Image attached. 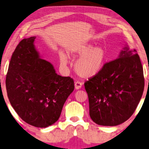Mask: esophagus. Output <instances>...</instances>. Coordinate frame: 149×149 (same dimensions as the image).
I'll return each mask as SVG.
<instances>
[{
	"instance_id": "obj_1",
	"label": "esophagus",
	"mask_w": 149,
	"mask_h": 149,
	"mask_svg": "<svg viewBox=\"0 0 149 149\" xmlns=\"http://www.w3.org/2000/svg\"><path fill=\"white\" fill-rule=\"evenodd\" d=\"M82 86V82H79V81L75 82L74 87H75V88H76L77 90H79V89L81 88Z\"/></svg>"
}]
</instances>
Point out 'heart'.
Here are the masks:
<instances>
[{
  "label": "heart",
  "instance_id": "1",
  "mask_svg": "<svg viewBox=\"0 0 149 149\" xmlns=\"http://www.w3.org/2000/svg\"><path fill=\"white\" fill-rule=\"evenodd\" d=\"M69 52L80 56L75 63L74 68L77 74L84 78H91L97 74L108 59L106 50L102 46L80 45L70 49ZM60 60L63 65H67V58L65 54L61 53Z\"/></svg>",
  "mask_w": 149,
  "mask_h": 149
}]
</instances>
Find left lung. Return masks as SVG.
Masks as SVG:
<instances>
[{
  "instance_id": "left-lung-1",
  "label": "left lung",
  "mask_w": 149,
  "mask_h": 149,
  "mask_svg": "<svg viewBox=\"0 0 149 149\" xmlns=\"http://www.w3.org/2000/svg\"><path fill=\"white\" fill-rule=\"evenodd\" d=\"M89 114L103 126L123 123L133 115L145 86L143 69L135 49L125 44L116 60L105 64L84 83Z\"/></svg>"
}]
</instances>
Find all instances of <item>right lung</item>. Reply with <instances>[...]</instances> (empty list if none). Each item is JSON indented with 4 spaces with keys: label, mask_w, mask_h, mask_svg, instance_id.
<instances>
[{
    "label": "right lung",
    "mask_w": 149,
    "mask_h": 149,
    "mask_svg": "<svg viewBox=\"0 0 149 149\" xmlns=\"http://www.w3.org/2000/svg\"><path fill=\"white\" fill-rule=\"evenodd\" d=\"M33 36L22 40L14 50L6 77L11 106L27 123L45 128L57 121L63 105L74 91V80L56 73L42 59Z\"/></svg>",
    "instance_id": "right-lung-1"
}]
</instances>
